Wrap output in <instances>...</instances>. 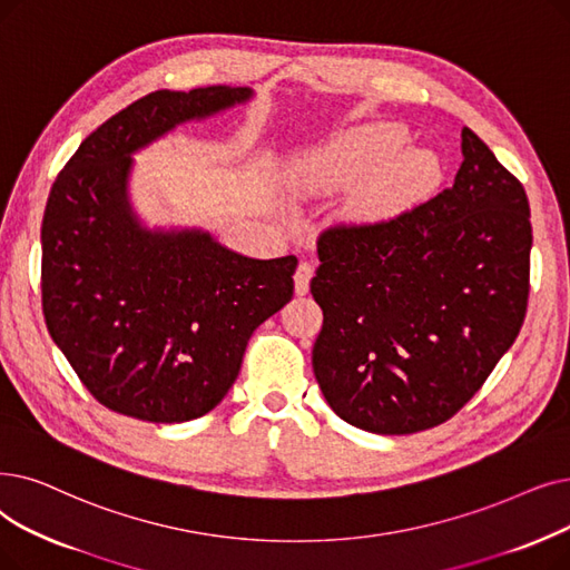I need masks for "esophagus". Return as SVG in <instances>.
Returning a JSON list of instances; mask_svg holds the SVG:
<instances>
[{"label":"esophagus","instance_id":"34e87169","mask_svg":"<svg viewBox=\"0 0 570 570\" xmlns=\"http://www.w3.org/2000/svg\"><path fill=\"white\" fill-rule=\"evenodd\" d=\"M312 277H314V267H312L307 261H301L298 269H295V275H293V279H295V293L305 295V293L309 291Z\"/></svg>","mask_w":570,"mask_h":570}]
</instances>
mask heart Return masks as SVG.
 Wrapping results in <instances>:
<instances>
[{
	"label": "heart",
	"mask_w": 570,
	"mask_h": 570,
	"mask_svg": "<svg viewBox=\"0 0 570 570\" xmlns=\"http://www.w3.org/2000/svg\"><path fill=\"white\" fill-rule=\"evenodd\" d=\"M407 132L393 122H375L344 132L312 156L307 177L335 190L361 184L358 207L370 216L399 214L438 184L440 165L422 148H405Z\"/></svg>",
	"instance_id": "b5f03b06"
}]
</instances>
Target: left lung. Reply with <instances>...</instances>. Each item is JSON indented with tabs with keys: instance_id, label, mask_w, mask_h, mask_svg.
<instances>
[{
	"instance_id": "8db88e82",
	"label": "left lung",
	"mask_w": 570,
	"mask_h": 570,
	"mask_svg": "<svg viewBox=\"0 0 570 570\" xmlns=\"http://www.w3.org/2000/svg\"><path fill=\"white\" fill-rule=\"evenodd\" d=\"M452 188L373 224L316 239L309 284L324 312L314 377L356 429L407 435L452 419L524 324L529 197L489 146L461 130Z\"/></svg>"
}]
</instances>
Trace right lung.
Listing matches in <instances>:
<instances>
[{"mask_svg": "<svg viewBox=\"0 0 570 570\" xmlns=\"http://www.w3.org/2000/svg\"><path fill=\"white\" fill-rule=\"evenodd\" d=\"M249 88L156 90L90 132L56 177L41 220L46 328L97 403L179 424L235 384L254 331L293 298L298 258L256 261L207 233H148L130 214V154Z\"/></svg>", "mask_w": 570, "mask_h": 570, "instance_id": "add662e5", "label": "right lung"}]
</instances>
